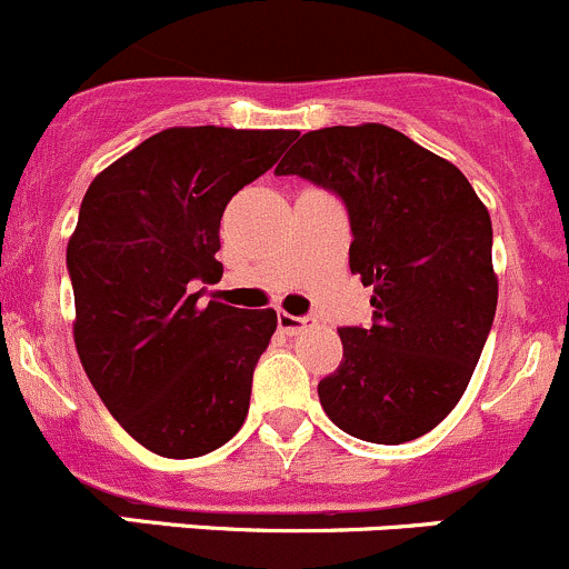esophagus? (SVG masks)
I'll return each instance as SVG.
<instances>
[{
  "label": "esophagus",
  "instance_id": "1",
  "mask_svg": "<svg viewBox=\"0 0 569 569\" xmlns=\"http://www.w3.org/2000/svg\"><path fill=\"white\" fill-rule=\"evenodd\" d=\"M278 327H280V332H286V336H297V332H302V330H308V327H313V319L291 317V313L278 311Z\"/></svg>",
  "mask_w": 569,
  "mask_h": 569
}]
</instances>
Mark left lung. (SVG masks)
<instances>
[{"label":"left lung","instance_id":"left-lung-1","mask_svg":"<svg viewBox=\"0 0 569 569\" xmlns=\"http://www.w3.org/2000/svg\"><path fill=\"white\" fill-rule=\"evenodd\" d=\"M341 194L371 327H341L319 382L330 421L399 446L438 427L473 377L498 306L490 211L451 162L382 123L308 131L278 164Z\"/></svg>","mask_w":569,"mask_h":569}]
</instances>
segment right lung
Instances as JSON below:
<instances>
[{
  "mask_svg": "<svg viewBox=\"0 0 569 569\" xmlns=\"http://www.w3.org/2000/svg\"><path fill=\"white\" fill-rule=\"evenodd\" d=\"M297 131L173 126L101 170L68 239L73 341L120 427L170 460L242 429L252 369L278 313L239 311L198 283L222 278L228 200L267 173Z\"/></svg>",
  "mask_w": 569,
  "mask_h": 569,
  "instance_id": "obj_1",
  "label": "right lung"
}]
</instances>
